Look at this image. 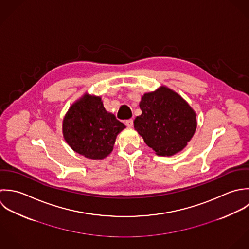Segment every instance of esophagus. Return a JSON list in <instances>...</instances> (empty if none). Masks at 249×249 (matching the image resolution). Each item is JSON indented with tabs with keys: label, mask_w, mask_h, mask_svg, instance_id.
I'll list each match as a JSON object with an SVG mask.
<instances>
[{
	"label": "esophagus",
	"mask_w": 249,
	"mask_h": 249,
	"mask_svg": "<svg viewBox=\"0 0 249 249\" xmlns=\"http://www.w3.org/2000/svg\"><path fill=\"white\" fill-rule=\"evenodd\" d=\"M125 124H126L129 128H131V127L134 126V120H133V119H128V120L125 121Z\"/></svg>",
	"instance_id": "obj_1"
}]
</instances>
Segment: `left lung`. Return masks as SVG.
Listing matches in <instances>:
<instances>
[{"mask_svg":"<svg viewBox=\"0 0 249 249\" xmlns=\"http://www.w3.org/2000/svg\"><path fill=\"white\" fill-rule=\"evenodd\" d=\"M142 111L135 129L150 148L160 156H172L184 149L196 129V114L179 94L164 87L145 93Z\"/></svg>","mask_w":249,"mask_h":249,"instance_id":"left-lung-1","label":"left lung"}]
</instances>
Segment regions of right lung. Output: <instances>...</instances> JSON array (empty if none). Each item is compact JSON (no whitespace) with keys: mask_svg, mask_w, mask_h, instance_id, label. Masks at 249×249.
<instances>
[{"mask_svg":"<svg viewBox=\"0 0 249 249\" xmlns=\"http://www.w3.org/2000/svg\"><path fill=\"white\" fill-rule=\"evenodd\" d=\"M125 125L107 112L100 97L85 95L69 108L63 119L66 142L86 158L101 160L112 149Z\"/></svg>","mask_w":249,"mask_h":249,"instance_id":"add662e5","label":"right lung"}]
</instances>
